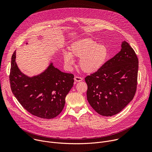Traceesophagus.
Segmentation results:
<instances>
[{
	"label": "esophagus",
	"mask_w": 152,
	"mask_h": 152,
	"mask_svg": "<svg viewBox=\"0 0 152 152\" xmlns=\"http://www.w3.org/2000/svg\"><path fill=\"white\" fill-rule=\"evenodd\" d=\"M76 82H80V81H82L83 80V78L81 77H79V76H75V78H74Z\"/></svg>",
	"instance_id": "esophagus-1"
}]
</instances>
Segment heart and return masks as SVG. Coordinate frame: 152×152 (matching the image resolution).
<instances>
[{"mask_svg": "<svg viewBox=\"0 0 152 152\" xmlns=\"http://www.w3.org/2000/svg\"><path fill=\"white\" fill-rule=\"evenodd\" d=\"M70 52L64 53L65 64H74L73 57L79 58V66L86 73H94L102 68L107 61L109 50L104 45L90 38L79 39L70 46Z\"/></svg>", "mask_w": 152, "mask_h": 152, "instance_id": "b5f03b06", "label": "heart"}]
</instances>
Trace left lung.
<instances>
[{
    "mask_svg": "<svg viewBox=\"0 0 152 152\" xmlns=\"http://www.w3.org/2000/svg\"><path fill=\"white\" fill-rule=\"evenodd\" d=\"M137 57L125 41L122 49L98 72L87 76V100L96 112L113 116L122 110L133 99L137 88Z\"/></svg>",
    "mask_w": 152,
    "mask_h": 152,
    "instance_id": "1",
    "label": "left lung"
}]
</instances>
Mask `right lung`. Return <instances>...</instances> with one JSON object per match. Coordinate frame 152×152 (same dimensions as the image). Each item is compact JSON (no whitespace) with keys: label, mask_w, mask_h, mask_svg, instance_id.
<instances>
[{"label":"right lung","mask_w":152,"mask_h":152,"mask_svg":"<svg viewBox=\"0 0 152 152\" xmlns=\"http://www.w3.org/2000/svg\"><path fill=\"white\" fill-rule=\"evenodd\" d=\"M16 51L12 55L10 83L13 95L31 114L50 119L62 112L65 97L73 86L74 75L62 72L51 62L37 76L23 73L16 63Z\"/></svg>","instance_id":"1"}]
</instances>
